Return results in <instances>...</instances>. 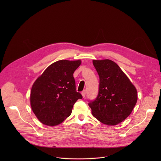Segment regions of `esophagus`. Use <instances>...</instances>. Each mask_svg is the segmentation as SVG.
Here are the masks:
<instances>
[{
    "label": "esophagus",
    "instance_id": "1",
    "mask_svg": "<svg viewBox=\"0 0 161 161\" xmlns=\"http://www.w3.org/2000/svg\"><path fill=\"white\" fill-rule=\"evenodd\" d=\"M81 95L83 96V97L84 98L85 97V95H86V90H83L81 92Z\"/></svg>",
    "mask_w": 161,
    "mask_h": 161
}]
</instances>
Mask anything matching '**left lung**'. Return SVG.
Instances as JSON below:
<instances>
[{
  "label": "left lung",
  "mask_w": 161,
  "mask_h": 161,
  "mask_svg": "<svg viewBox=\"0 0 161 161\" xmlns=\"http://www.w3.org/2000/svg\"><path fill=\"white\" fill-rule=\"evenodd\" d=\"M99 76V92L88 106L92 115L108 125H115L129 116L137 100V90L120 67L108 59L94 60Z\"/></svg>",
  "instance_id": "obj_1"
}]
</instances>
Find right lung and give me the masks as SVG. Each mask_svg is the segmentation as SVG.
<instances>
[{
  "instance_id": "right-lung-1",
  "label": "right lung",
  "mask_w": 161,
  "mask_h": 161,
  "mask_svg": "<svg viewBox=\"0 0 161 161\" xmlns=\"http://www.w3.org/2000/svg\"><path fill=\"white\" fill-rule=\"evenodd\" d=\"M80 60H60L48 66L34 83L31 92V105L38 120L54 126L71 114L73 105L82 99L76 90L73 73L80 65Z\"/></svg>"
}]
</instances>
